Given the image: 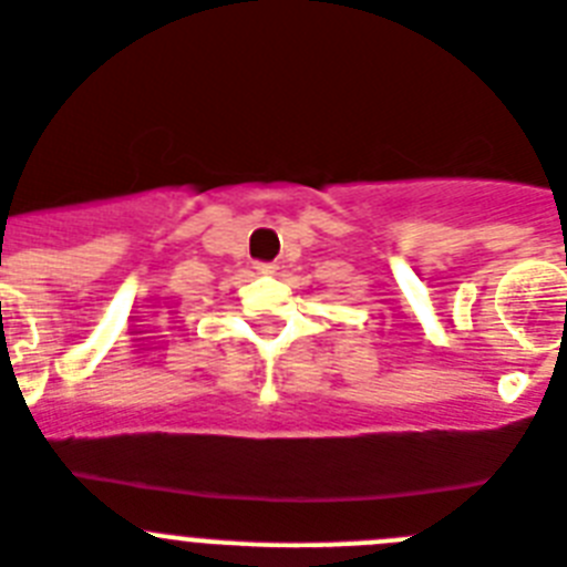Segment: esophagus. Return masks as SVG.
<instances>
[{
  "label": "esophagus",
  "instance_id": "1",
  "mask_svg": "<svg viewBox=\"0 0 567 567\" xmlns=\"http://www.w3.org/2000/svg\"><path fill=\"white\" fill-rule=\"evenodd\" d=\"M256 270H259V274H274V270H277V265H274V262H256Z\"/></svg>",
  "mask_w": 567,
  "mask_h": 567
}]
</instances>
